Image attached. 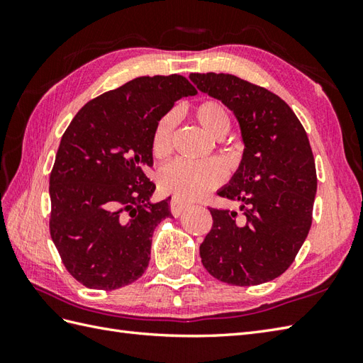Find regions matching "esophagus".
<instances>
[{"mask_svg":"<svg viewBox=\"0 0 363 363\" xmlns=\"http://www.w3.org/2000/svg\"><path fill=\"white\" fill-rule=\"evenodd\" d=\"M189 207V204H186V203H182V201H179V199H176V198H173L172 201H169V211H172V213L174 215V217H179V215L186 211Z\"/></svg>","mask_w":363,"mask_h":363,"instance_id":"obj_1","label":"esophagus"}]
</instances>
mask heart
I'll return each mask as SVG.
<instances>
[{"label":"heart","instance_id":"1","mask_svg":"<svg viewBox=\"0 0 363 363\" xmlns=\"http://www.w3.org/2000/svg\"><path fill=\"white\" fill-rule=\"evenodd\" d=\"M195 118L207 135L212 138L225 137L230 126L226 107L218 99H204L195 107ZM177 123V112L169 111L157 120L151 135V151L156 157H164L172 146L173 130ZM223 181L221 169L213 162L189 164L173 160L157 173V186L167 195L179 201H194L207 191L218 187Z\"/></svg>","mask_w":363,"mask_h":363}]
</instances>
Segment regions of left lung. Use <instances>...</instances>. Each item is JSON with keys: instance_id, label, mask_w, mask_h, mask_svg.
<instances>
[{"instance_id": "obj_1", "label": "left lung", "mask_w": 363, "mask_h": 363, "mask_svg": "<svg viewBox=\"0 0 363 363\" xmlns=\"http://www.w3.org/2000/svg\"><path fill=\"white\" fill-rule=\"evenodd\" d=\"M195 86L228 106L245 143L233 179L218 195L237 212L209 209L211 233L199 246L204 268L230 285H259L287 269L312 225L317 169L306 130L273 91L234 74L190 73Z\"/></svg>"}]
</instances>
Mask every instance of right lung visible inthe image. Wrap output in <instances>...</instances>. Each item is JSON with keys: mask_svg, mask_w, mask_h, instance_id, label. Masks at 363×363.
Listing matches in <instances>:
<instances>
[{"mask_svg": "<svg viewBox=\"0 0 363 363\" xmlns=\"http://www.w3.org/2000/svg\"><path fill=\"white\" fill-rule=\"evenodd\" d=\"M196 95L181 74L140 76L74 115L50 174V234L67 272L95 290L133 284L150 264L151 238L169 217L156 186L151 135L177 99Z\"/></svg>", "mask_w": 363, "mask_h": 363, "instance_id": "add662e5", "label": "right lung"}]
</instances>
